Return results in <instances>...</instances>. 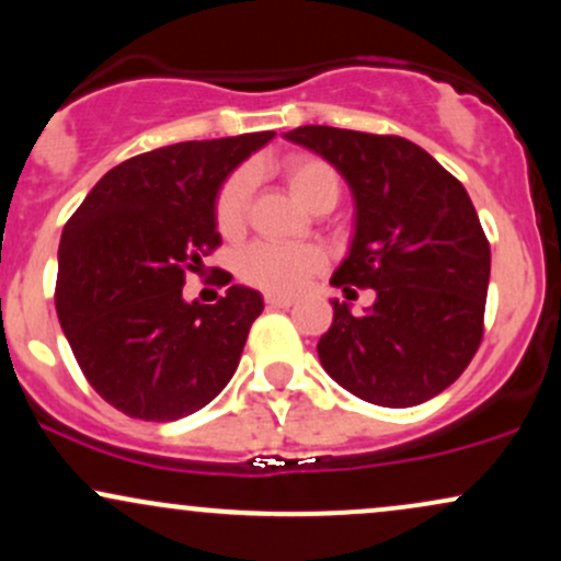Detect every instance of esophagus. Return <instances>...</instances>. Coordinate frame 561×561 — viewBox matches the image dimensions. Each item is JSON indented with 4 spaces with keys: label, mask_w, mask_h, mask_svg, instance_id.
Masks as SVG:
<instances>
[{
    "label": "esophagus",
    "mask_w": 561,
    "mask_h": 561,
    "mask_svg": "<svg viewBox=\"0 0 561 561\" xmlns=\"http://www.w3.org/2000/svg\"><path fill=\"white\" fill-rule=\"evenodd\" d=\"M266 302L272 308H289L295 302V298H287V295H266Z\"/></svg>",
    "instance_id": "34e87169"
}]
</instances>
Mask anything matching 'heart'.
I'll list each match as a JSON object with an SVG mask.
<instances>
[{
  "label": "heart",
  "instance_id": "b5f03b06",
  "mask_svg": "<svg viewBox=\"0 0 561 561\" xmlns=\"http://www.w3.org/2000/svg\"><path fill=\"white\" fill-rule=\"evenodd\" d=\"M285 182L306 208H319L324 203H337L340 176L332 163L317 156H293L285 163ZM250 197V173L237 171L227 179L216 197V227L221 234H237L244 224ZM324 266V255L311 244H276L255 242L244 248L237 259V272L248 285L266 293H295L306 285L311 274Z\"/></svg>",
  "mask_w": 561,
  "mask_h": 561
}]
</instances>
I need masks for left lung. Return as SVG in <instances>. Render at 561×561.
Returning <instances> with one entry per match:
<instances>
[{
	"label": "left lung",
	"mask_w": 561,
	"mask_h": 561,
	"mask_svg": "<svg viewBox=\"0 0 561 561\" xmlns=\"http://www.w3.org/2000/svg\"><path fill=\"white\" fill-rule=\"evenodd\" d=\"M285 139L332 163L353 192L356 231L330 285L377 293L364 317L332 300L321 366L362 401H430L459 379L482 340L491 244L472 199L403 137L300 126Z\"/></svg>",
	"instance_id": "1"
}]
</instances>
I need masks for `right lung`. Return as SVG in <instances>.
Masks as SVG:
<instances>
[{"label": "right lung", "instance_id": "add662e5", "mask_svg": "<svg viewBox=\"0 0 561 561\" xmlns=\"http://www.w3.org/2000/svg\"><path fill=\"white\" fill-rule=\"evenodd\" d=\"M274 131L179 141L115 165L68 218L55 308L89 385L126 416L173 422L208 405L261 317L255 289L214 306L182 298L184 274L221 244L216 197ZM231 276L224 285H229Z\"/></svg>", "mask_w": 561, "mask_h": 561}]
</instances>
